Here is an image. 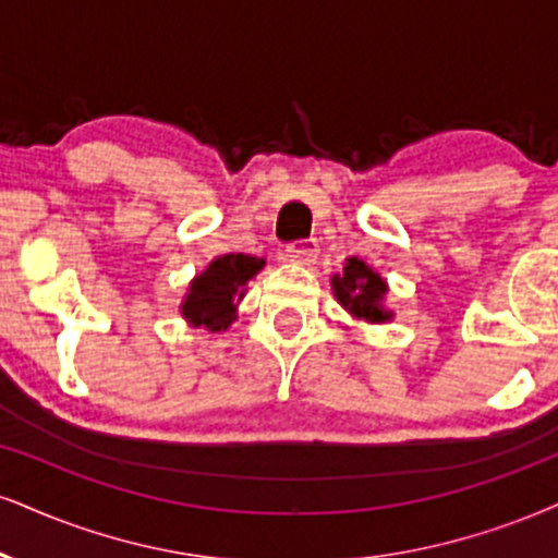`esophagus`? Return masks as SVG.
Instances as JSON below:
<instances>
[{
    "label": "esophagus",
    "instance_id": "1",
    "mask_svg": "<svg viewBox=\"0 0 558 558\" xmlns=\"http://www.w3.org/2000/svg\"><path fill=\"white\" fill-rule=\"evenodd\" d=\"M318 243L315 240H300V243H292L287 245V260H292V264H300V266H311L315 264V258H318Z\"/></svg>",
    "mask_w": 558,
    "mask_h": 558
}]
</instances>
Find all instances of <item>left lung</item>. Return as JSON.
I'll return each mask as SVG.
<instances>
[{
	"label": "left lung",
	"instance_id": "1",
	"mask_svg": "<svg viewBox=\"0 0 558 558\" xmlns=\"http://www.w3.org/2000/svg\"><path fill=\"white\" fill-rule=\"evenodd\" d=\"M331 292L336 302H339L354 320L369 323V326L393 320L396 313L385 305V298H388V281H385L373 266L364 264L362 258H347L343 271L331 277Z\"/></svg>",
	"mask_w": 558,
	"mask_h": 558
}]
</instances>
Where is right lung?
<instances>
[{
  "label": "right lung",
  "instance_id": "add662e5",
  "mask_svg": "<svg viewBox=\"0 0 558 558\" xmlns=\"http://www.w3.org/2000/svg\"><path fill=\"white\" fill-rule=\"evenodd\" d=\"M266 258L247 256V253H225L209 260L202 274L189 281L181 300V318L191 328H204L209 333L230 331L238 320V305L245 298L247 281H251Z\"/></svg>",
  "mask_w": 558,
  "mask_h": 558
}]
</instances>
